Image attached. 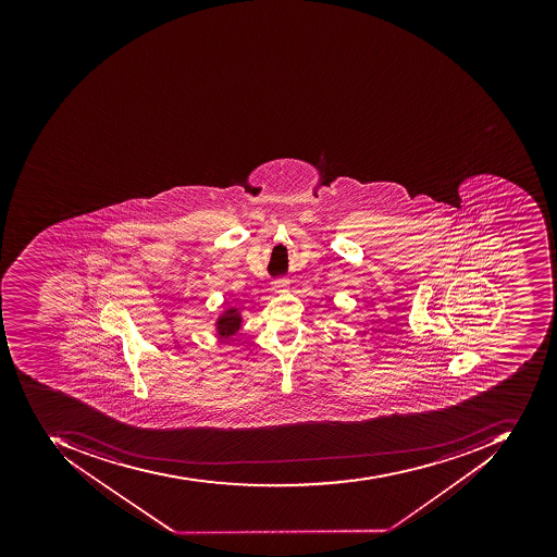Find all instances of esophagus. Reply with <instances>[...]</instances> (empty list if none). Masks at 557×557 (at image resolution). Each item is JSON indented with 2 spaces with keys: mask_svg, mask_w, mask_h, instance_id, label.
Here are the masks:
<instances>
[{
  "mask_svg": "<svg viewBox=\"0 0 557 557\" xmlns=\"http://www.w3.org/2000/svg\"><path fill=\"white\" fill-rule=\"evenodd\" d=\"M289 281L288 280H276L273 281V292L274 293H286L288 292Z\"/></svg>",
  "mask_w": 557,
  "mask_h": 557,
  "instance_id": "obj_1",
  "label": "esophagus"
}]
</instances>
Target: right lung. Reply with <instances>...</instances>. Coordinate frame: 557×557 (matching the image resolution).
I'll use <instances>...</instances> for the list:
<instances>
[{
	"instance_id": "obj_1",
	"label": "right lung",
	"mask_w": 557,
	"mask_h": 557,
	"mask_svg": "<svg viewBox=\"0 0 557 557\" xmlns=\"http://www.w3.org/2000/svg\"><path fill=\"white\" fill-rule=\"evenodd\" d=\"M242 312L240 308L230 307L214 320V329H216V336L220 339H230V337L235 336L238 331L242 329Z\"/></svg>"
}]
</instances>
